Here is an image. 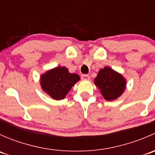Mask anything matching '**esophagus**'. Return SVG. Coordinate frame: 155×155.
Masks as SVG:
<instances>
[{
    "mask_svg": "<svg viewBox=\"0 0 155 155\" xmlns=\"http://www.w3.org/2000/svg\"><path fill=\"white\" fill-rule=\"evenodd\" d=\"M82 80H89L90 79V76L89 75H82Z\"/></svg>",
    "mask_w": 155,
    "mask_h": 155,
    "instance_id": "obj_1",
    "label": "esophagus"
}]
</instances>
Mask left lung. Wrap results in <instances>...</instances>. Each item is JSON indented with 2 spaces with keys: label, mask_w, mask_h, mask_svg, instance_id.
<instances>
[{
  "label": "left lung",
  "mask_w": 155,
  "mask_h": 155,
  "mask_svg": "<svg viewBox=\"0 0 155 155\" xmlns=\"http://www.w3.org/2000/svg\"><path fill=\"white\" fill-rule=\"evenodd\" d=\"M94 84L108 101L119 97L126 87V79L120 73L109 67L101 69L94 79Z\"/></svg>",
  "instance_id": "1"
}]
</instances>
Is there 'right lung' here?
<instances>
[{"label":"right lung","instance_id":"1","mask_svg":"<svg viewBox=\"0 0 155 155\" xmlns=\"http://www.w3.org/2000/svg\"><path fill=\"white\" fill-rule=\"evenodd\" d=\"M80 77L76 73H70L65 67L48 70L40 77V85L43 91L54 100H62L69 91L79 81Z\"/></svg>","mask_w":155,"mask_h":155}]
</instances>
